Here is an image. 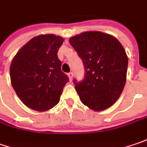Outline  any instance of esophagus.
<instances>
[{"label": "esophagus", "mask_w": 147, "mask_h": 147, "mask_svg": "<svg viewBox=\"0 0 147 147\" xmlns=\"http://www.w3.org/2000/svg\"><path fill=\"white\" fill-rule=\"evenodd\" d=\"M68 76H69V78L70 82H71V81H72V79H73V76H74L73 73H69V74H68Z\"/></svg>", "instance_id": "34e87169"}]
</instances>
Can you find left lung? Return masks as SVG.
I'll return each mask as SVG.
<instances>
[{
    "label": "left lung",
    "instance_id": "8db88e82",
    "mask_svg": "<svg viewBox=\"0 0 147 147\" xmlns=\"http://www.w3.org/2000/svg\"><path fill=\"white\" fill-rule=\"evenodd\" d=\"M70 45L84 65V78L74 80L81 102L94 111L110 107L119 98L127 80L128 59L114 36L87 31L73 36Z\"/></svg>",
    "mask_w": 147,
    "mask_h": 147
}]
</instances>
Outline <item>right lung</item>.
Returning a JSON list of instances; mask_svg holds the SVG:
<instances>
[{"label":"right lung","mask_w":147,"mask_h":147,"mask_svg":"<svg viewBox=\"0 0 147 147\" xmlns=\"http://www.w3.org/2000/svg\"><path fill=\"white\" fill-rule=\"evenodd\" d=\"M63 39L55 34L34 37L14 57L10 68L11 85L28 107L45 112L59 102L69 77L61 70L58 50Z\"/></svg>","instance_id":"add662e5"}]
</instances>
